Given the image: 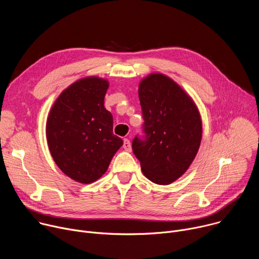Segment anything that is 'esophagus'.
Returning a JSON list of instances; mask_svg holds the SVG:
<instances>
[{
	"mask_svg": "<svg viewBox=\"0 0 259 259\" xmlns=\"http://www.w3.org/2000/svg\"><path fill=\"white\" fill-rule=\"evenodd\" d=\"M123 147H124V150H125V151H127V152H131V142H130V140H129V139H127V138H125V139H124Z\"/></svg>",
	"mask_w": 259,
	"mask_h": 259,
	"instance_id": "1",
	"label": "esophagus"
}]
</instances>
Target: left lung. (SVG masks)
Instances as JSON below:
<instances>
[{"instance_id": "obj_1", "label": "left lung", "mask_w": 259, "mask_h": 259, "mask_svg": "<svg viewBox=\"0 0 259 259\" xmlns=\"http://www.w3.org/2000/svg\"><path fill=\"white\" fill-rule=\"evenodd\" d=\"M142 133L132 150L146 178L169 184L186 172L202 139V121L192 98L174 81L153 73L139 84Z\"/></svg>"}]
</instances>
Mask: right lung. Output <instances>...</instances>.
Returning <instances> with one entry per match:
<instances>
[{
    "instance_id": "obj_1",
    "label": "right lung",
    "mask_w": 259,
    "mask_h": 259,
    "mask_svg": "<svg viewBox=\"0 0 259 259\" xmlns=\"http://www.w3.org/2000/svg\"><path fill=\"white\" fill-rule=\"evenodd\" d=\"M107 81L89 77L71 84L55 101L46 126L51 156L60 170L91 183L108 168L123 140L113 133V116L104 107Z\"/></svg>"
}]
</instances>
